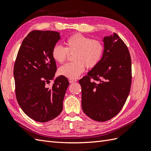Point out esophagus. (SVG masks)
Masks as SVG:
<instances>
[{"mask_svg": "<svg viewBox=\"0 0 151 151\" xmlns=\"http://www.w3.org/2000/svg\"><path fill=\"white\" fill-rule=\"evenodd\" d=\"M68 81H69V83H70V84L76 83V82L77 81L76 79H68Z\"/></svg>", "mask_w": 151, "mask_h": 151, "instance_id": "esophagus-1", "label": "esophagus"}]
</instances>
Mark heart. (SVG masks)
<instances>
[{
    "instance_id": "obj_1",
    "label": "heart",
    "mask_w": 151,
    "mask_h": 151,
    "mask_svg": "<svg viewBox=\"0 0 151 151\" xmlns=\"http://www.w3.org/2000/svg\"><path fill=\"white\" fill-rule=\"evenodd\" d=\"M64 43L65 48L58 45L54 46L52 55L55 61L62 63L66 60L68 53L74 54V62L67 63L58 70L59 74L67 78L76 79L84 71L86 67L94 68L103 57L104 47L99 40H91L88 36L77 33L68 38Z\"/></svg>"
}]
</instances>
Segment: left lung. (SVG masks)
Here are the masks:
<instances>
[{
	"label": "left lung",
	"instance_id": "obj_1",
	"mask_svg": "<svg viewBox=\"0 0 151 151\" xmlns=\"http://www.w3.org/2000/svg\"><path fill=\"white\" fill-rule=\"evenodd\" d=\"M103 41L101 61L79 81L83 110L98 122L108 121L120 111L132 83L131 58L125 43L115 33L104 36Z\"/></svg>",
	"mask_w": 151,
	"mask_h": 151
}]
</instances>
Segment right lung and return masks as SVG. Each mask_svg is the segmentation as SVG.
<instances>
[{
  "mask_svg": "<svg viewBox=\"0 0 151 151\" xmlns=\"http://www.w3.org/2000/svg\"><path fill=\"white\" fill-rule=\"evenodd\" d=\"M60 33L35 30L23 40L14 67L16 96L22 110L38 122L52 120L60 114L69 83L65 77L55 79L56 62L52 51ZM54 81L49 88L46 84Z\"/></svg>",
  "mask_w": 151,
  "mask_h": 151,
  "instance_id": "right-lung-1",
  "label": "right lung"
}]
</instances>
